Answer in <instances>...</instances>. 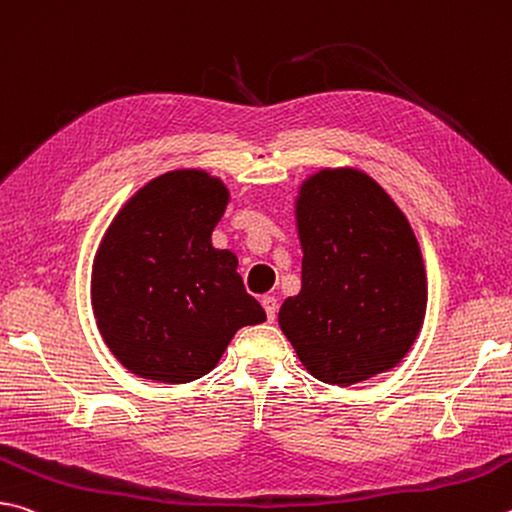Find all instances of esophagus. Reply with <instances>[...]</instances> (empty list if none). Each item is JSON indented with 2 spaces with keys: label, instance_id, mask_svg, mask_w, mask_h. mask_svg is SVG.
<instances>
[{
  "label": "esophagus",
  "instance_id": "34e87169",
  "mask_svg": "<svg viewBox=\"0 0 512 512\" xmlns=\"http://www.w3.org/2000/svg\"><path fill=\"white\" fill-rule=\"evenodd\" d=\"M262 306H264V311H266V320L268 322H273L275 320V313H277V300L273 295H266L264 300H262Z\"/></svg>",
  "mask_w": 512,
  "mask_h": 512
}]
</instances>
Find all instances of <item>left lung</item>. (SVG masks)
Segmentation results:
<instances>
[{
	"instance_id": "left-lung-1",
	"label": "left lung",
	"mask_w": 512,
	"mask_h": 512,
	"mask_svg": "<svg viewBox=\"0 0 512 512\" xmlns=\"http://www.w3.org/2000/svg\"><path fill=\"white\" fill-rule=\"evenodd\" d=\"M302 288L280 327L322 383L347 387L396 367L421 331L427 282L410 221L353 167L320 170L295 203Z\"/></svg>"
}]
</instances>
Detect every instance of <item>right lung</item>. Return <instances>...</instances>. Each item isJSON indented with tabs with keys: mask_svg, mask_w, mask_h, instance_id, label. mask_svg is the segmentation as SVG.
Instances as JSON below:
<instances>
[{
	"mask_svg": "<svg viewBox=\"0 0 512 512\" xmlns=\"http://www.w3.org/2000/svg\"><path fill=\"white\" fill-rule=\"evenodd\" d=\"M228 188L203 170L156 176L111 221L94 259L91 306L109 351L132 374L190 383L217 367L232 336L266 320L212 246Z\"/></svg>",
	"mask_w": 512,
	"mask_h": 512,
	"instance_id": "1",
	"label": "right lung"
}]
</instances>
